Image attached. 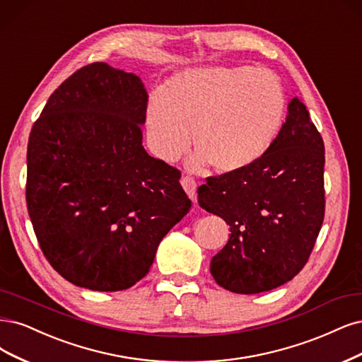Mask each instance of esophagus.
Masks as SVG:
<instances>
[{"label": "esophagus", "mask_w": 362, "mask_h": 362, "mask_svg": "<svg viewBox=\"0 0 362 362\" xmlns=\"http://www.w3.org/2000/svg\"><path fill=\"white\" fill-rule=\"evenodd\" d=\"M181 185H182V189L185 190V193L189 194V197L192 199V202L196 204V181L190 177H184L181 180Z\"/></svg>", "instance_id": "1"}]
</instances>
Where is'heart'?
Returning a JSON list of instances; mask_svg holds the SVG:
<instances>
[{
	"label": "heart",
	"mask_w": 362,
	"mask_h": 362,
	"mask_svg": "<svg viewBox=\"0 0 362 362\" xmlns=\"http://www.w3.org/2000/svg\"><path fill=\"white\" fill-rule=\"evenodd\" d=\"M284 114V90L272 71L206 66L172 74L148 100L144 127L149 151L161 161L187 151L190 128L194 169L238 173L268 154Z\"/></svg>",
	"instance_id": "b5f03b06"
}]
</instances>
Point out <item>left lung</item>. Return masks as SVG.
<instances>
[{
	"mask_svg": "<svg viewBox=\"0 0 362 362\" xmlns=\"http://www.w3.org/2000/svg\"><path fill=\"white\" fill-rule=\"evenodd\" d=\"M325 146L305 105L293 97L276 144L256 165L209 177L197 202L230 226L211 274L235 293H260L292 280L313 250L325 216Z\"/></svg>",
	"mask_w": 362,
	"mask_h": 362,
	"instance_id": "8db88e82",
	"label": "left lung"
}]
</instances>
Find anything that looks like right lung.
<instances>
[{
    "label": "right lung",
    "instance_id": "obj_1",
    "mask_svg": "<svg viewBox=\"0 0 362 362\" xmlns=\"http://www.w3.org/2000/svg\"><path fill=\"white\" fill-rule=\"evenodd\" d=\"M148 94L106 62L74 71L30 133L27 206L49 264L98 292L132 288L189 213L181 173L142 145Z\"/></svg>",
    "mask_w": 362,
    "mask_h": 362
}]
</instances>
